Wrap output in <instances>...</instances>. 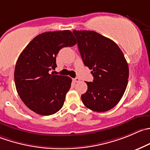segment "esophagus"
Listing matches in <instances>:
<instances>
[{
    "instance_id": "obj_1",
    "label": "esophagus",
    "mask_w": 150,
    "mask_h": 150,
    "mask_svg": "<svg viewBox=\"0 0 150 150\" xmlns=\"http://www.w3.org/2000/svg\"><path fill=\"white\" fill-rule=\"evenodd\" d=\"M74 81H75V83H78L80 81V78H74Z\"/></svg>"
}]
</instances>
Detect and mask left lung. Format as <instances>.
Here are the masks:
<instances>
[{"label":"left lung","instance_id":"1","mask_svg":"<svg viewBox=\"0 0 150 150\" xmlns=\"http://www.w3.org/2000/svg\"><path fill=\"white\" fill-rule=\"evenodd\" d=\"M78 50L85 66L91 69L93 82L81 95L90 110L105 112L113 108L122 97L129 77L127 61L119 46L93 30H75Z\"/></svg>","mask_w":150,"mask_h":150}]
</instances>
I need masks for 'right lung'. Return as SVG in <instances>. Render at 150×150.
I'll return each instance as SVG.
<instances>
[{"instance_id": "right-lung-1", "label": "right lung", "mask_w": 150, "mask_h": 150, "mask_svg": "<svg viewBox=\"0 0 150 150\" xmlns=\"http://www.w3.org/2000/svg\"><path fill=\"white\" fill-rule=\"evenodd\" d=\"M77 43L70 30L42 33L23 50L14 69L16 89L26 106L36 114L48 116L59 111L71 87L68 76L50 74L62 48Z\"/></svg>"}]
</instances>
